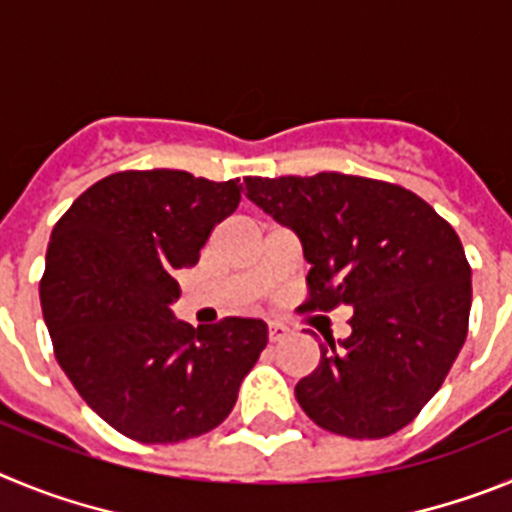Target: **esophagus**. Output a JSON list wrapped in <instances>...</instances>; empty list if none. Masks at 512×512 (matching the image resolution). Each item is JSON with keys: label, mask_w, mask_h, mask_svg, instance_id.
<instances>
[{"label": "esophagus", "mask_w": 512, "mask_h": 512, "mask_svg": "<svg viewBox=\"0 0 512 512\" xmlns=\"http://www.w3.org/2000/svg\"><path fill=\"white\" fill-rule=\"evenodd\" d=\"M289 330L284 328L282 323H269V341L271 343H277V341H282L284 336H287Z\"/></svg>", "instance_id": "34e87169"}]
</instances>
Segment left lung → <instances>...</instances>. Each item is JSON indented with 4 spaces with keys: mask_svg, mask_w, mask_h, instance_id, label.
Instances as JSON below:
<instances>
[{
    "mask_svg": "<svg viewBox=\"0 0 512 512\" xmlns=\"http://www.w3.org/2000/svg\"><path fill=\"white\" fill-rule=\"evenodd\" d=\"M246 197L297 233L310 271L300 310L354 307L295 387L312 423L384 438L418 418L467 341L472 269L459 235L400 184L320 171L246 176Z\"/></svg>",
    "mask_w": 512,
    "mask_h": 512,
    "instance_id": "obj_1",
    "label": "left lung"
}]
</instances>
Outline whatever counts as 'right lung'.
Here are the masks:
<instances>
[{"instance_id": "obj_1", "label": "right lung", "mask_w": 512, "mask_h": 512, "mask_svg": "<svg viewBox=\"0 0 512 512\" xmlns=\"http://www.w3.org/2000/svg\"><path fill=\"white\" fill-rule=\"evenodd\" d=\"M241 187L189 171H117L79 194L45 253L40 305L53 354L122 436L176 443L223 423L266 348V323L176 320L174 274L200 261Z\"/></svg>"}]
</instances>
